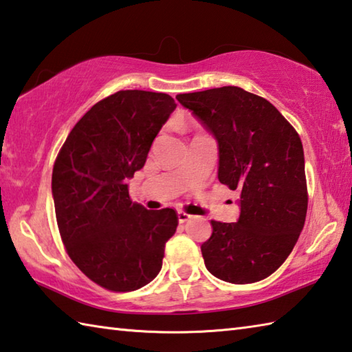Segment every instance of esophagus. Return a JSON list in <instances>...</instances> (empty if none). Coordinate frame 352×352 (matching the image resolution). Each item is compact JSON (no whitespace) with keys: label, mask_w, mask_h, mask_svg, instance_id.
Masks as SVG:
<instances>
[{"label":"esophagus","mask_w":352,"mask_h":352,"mask_svg":"<svg viewBox=\"0 0 352 352\" xmlns=\"http://www.w3.org/2000/svg\"><path fill=\"white\" fill-rule=\"evenodd\" d=\"M177 217H178V221H180V223H184V221H188L192 215H190V214H186V212H183V210H178V212H177Z\"/></svg>","instance_id":"34e87169"}]
</instances>
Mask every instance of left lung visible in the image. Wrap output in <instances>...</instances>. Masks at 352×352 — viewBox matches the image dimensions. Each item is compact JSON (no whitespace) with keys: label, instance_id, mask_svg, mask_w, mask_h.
<instances>
[{"label":"left lung","instance_id":"obj_1","mask_svg":"<svg viewBox=\"0 0 352 352\" xmlns=\"http://www.w3.org/2000/svg\"><path fill=\"white\" fill-rule=\"evenodd\" d=\"M177 100L217 140L220 183L240 192L237 221H210L212 234L201 245L204 265L223 282H260L283 265L305 225L302 140L276 106L237 86Z\"/></svg>","mask_w":352,"mask_h":352}]
</instances>
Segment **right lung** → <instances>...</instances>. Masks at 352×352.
Instances as JSON below:
<instances>
[{
	"label": "right lung",
	"mask_w": 352,
	"mask_h": 352,
	"mask_svg": "<svg viewBox=\"0 0 352 352\" xmlns=\"http://www.w3.org/2000/svg\"><path fill=\"white\" fill-rule=\"evenodd\" d=\"M175 107L168 94L120 91L82 115L55 160L52 197L61 240L80 271L109 291L152 282L175 234V210L132 203L126 184Z\"/></svg>",
	"instance_id": "1"
}]
</instances>
